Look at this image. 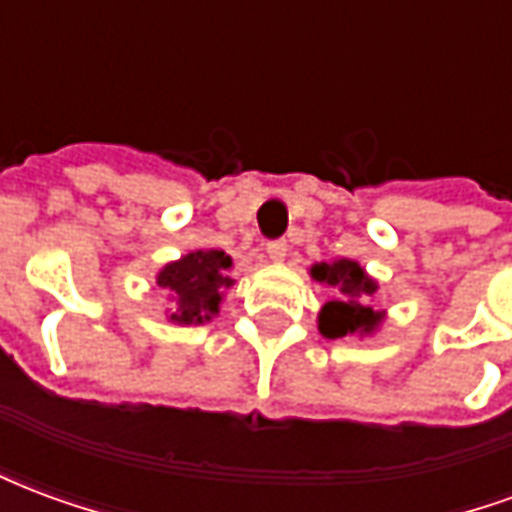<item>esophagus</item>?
I'll return each mask as SVG.
<instances>
[{"label":"esophagus","instance_id":"34e87169","mask_svg":"<svg viewBox=\"0 0 512 512\" xmlns=\"http://www.w3.org/2000/svg\"><path fill=\"white\" fill-rule=\"evenodd\" d=\"M266 252L271 263H282V260L288 257V244H285V241H271V244L266 246Z\"/></svg>","mask_w":512,"mask_h":512}]
</instances>
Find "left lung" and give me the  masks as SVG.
Listing matches in <instances>:
<instances>
[{"label": "left lung", "mask_w": 512, "mask_h": 512, "mask_svg": "<svg viewBox=\"0 0 512 512\" xmlns=\"http://www.w3.org/2000/svg\"><path fill=\"white\" fill-rule=\"evenodd\" d=\"M310 277L321 285L334 288L332 301H326L318 312V332L326 340L340 337H370L384 323L386 312L376 310L378 282L365 271L362 263L351 257H340L332 263L310 266Z\"/></svg>", "instance_id": "1"}]
</instances>
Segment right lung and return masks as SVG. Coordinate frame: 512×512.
<instances>
[{
  "mask_svg": "<svg viewBox=\"0 0 512 512\" xmlns=\"http://www.w3.org/2000/svg\"><path fill=\"white\" fill-rule=\"evenodd\" d=\"M230 268L233 257L224 255L222 249H194L158 268L156 285L169 301V310L164 312L167 321L178 326L211 323L219 315L224 290L235 285Z\"/></svg>",
  "mask_w": 512,
  "mask_h": 512,
  "instance_id": "1",
  "label": "right lung"
}]
</instances>
